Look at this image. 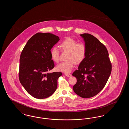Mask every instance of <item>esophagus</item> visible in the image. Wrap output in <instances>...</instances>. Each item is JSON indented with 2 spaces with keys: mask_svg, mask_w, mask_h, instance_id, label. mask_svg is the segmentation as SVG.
<instances>
[{
  "mask_svg": "<svg viewBox=\"0 0 129 129\" xmlns=\"http://www.w3.org/2000/svg\"><path fill=\"white\" fill-rule=\"evenodd\" d=\"M64 74H65V76H66L67 77H71V76H72V74H68V73H65Z\"/></svg>",
  "mask_w": 129,
  "mask_h": 129,
  "instance_id": "34e87169",
  "label": "esophagus"
}]
</instances>
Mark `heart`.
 Returning <instances> with one entry per match:
<instances>
[{
    "label": "heart",
    "mask_w": 129,
    "mask_h": 129,
    "mask_svg": "<svg viewBox=\"0 0 129 129\" xmlns=\"http://www.w3.org/2000/svg\"><path fill=\"white\" fill-rule=\"evenodd\" d=\"M60 46L63 52H67L65 58L67 60L58 64L56 69L58 71L68 73L72 70L74 63L79 64L84 60L86 53V44L83 43H77L74 39L68 37L60 43ZM50 55L54 61L58 62L60 52L57 47L54 46L51 48Z\"/></svg>",
    "instance_id": "obj_1"
}]
</instances>
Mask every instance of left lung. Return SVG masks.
Listing matches in <instances>:
<instances>
[{"mask_svg": "<svg viewBox=\"0 0 129 129\" xmlns=\"http://www.w3.org/2000/svg\"><path fill=\"white\" fill-rule=\"evenodd\" d=\"M86 47L84 60L73 75L77 79L73 90L82 98H91L98 94L110 75L112 65L106 47L96 37L88 33L80 34Z\"/></svg>", "mask_w": 129, "mask_h": 129, "instance_id": "8db88e82", "label": "left lung"}]
</instances>
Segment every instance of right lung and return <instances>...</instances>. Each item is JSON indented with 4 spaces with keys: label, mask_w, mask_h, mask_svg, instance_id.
Wrapping results in <instances>:
<instances>
[{
    "label": "right lung",
    "mask_w": 129,
    "mask_h": 129,
    "mask_svg": "<svg viewBox=\"0 0 129 129\" xmlns=\"http://www.w3.org/2000/svg\"><path fill=\"white\" fill-rule=\"evenodd\" d=\"M59 38L49 33H37L28 41L20 58L19 80L25 90L43 99L55 92L62 73H48L55 67L50 50Z\"/></svg>",
    "instance_id": "right-lung-1"
}]
</instances>
